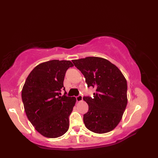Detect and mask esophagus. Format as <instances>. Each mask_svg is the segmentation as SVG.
Here are the masks:
<instances>
[{"instance_id":"1","label":"esophagus","mask_w":158,"mask_h":158,"mask_svg":"<svg viewBox=\"0 0 158 158\" xmlns=\"http://www.w3.org/2000/svg\"><path fill=\"white\" fill-rule=\"evenodd\" d=\"M76 100L77 102H81L83 101V98H82V95H79L77 97H76Z\"/></svg>"}]
</instances>
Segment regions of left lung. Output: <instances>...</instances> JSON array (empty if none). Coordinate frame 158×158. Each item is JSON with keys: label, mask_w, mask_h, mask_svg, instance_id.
<instances>
[{"label": "left lung", "mask_w": 158, "mask_h": 158, "mask_svg": "<svg viewBox=\"0 0 158 158\" xmlns=\"http://www.w3.org/2000/svg\"><path fill=\"white\" fill-rule=\"evenodd\" d=\"M72 62L84 75L88 87L96 89L93 97H83L89 107L83 117L85 126L98 134L113 130L127 104L125 77L117 66L102 57H87Z\"/></svg>", "instance_id": "1"}]
</instances>
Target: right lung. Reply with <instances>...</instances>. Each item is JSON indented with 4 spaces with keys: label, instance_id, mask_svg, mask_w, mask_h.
<instances>
[{
    "label": "right lung",
    "instance_id": "obj_1",
    "mask_svg": "<svg viewBox=\"0 0 158 158\" xmlns=\"http://www.w3.org/2000/svg\"><path fill=\"white\" fill-rule=\"evenodd\" d=\"M73 66L65 60L40 63L31 72L23 86L22 99L27 117L45 137L61 136L69 128V116L76 98L60 96V92L65 89V73Z\"/></svg>",
    "mask_w": 158,
    "mask_h": 158
}]
</instances>
